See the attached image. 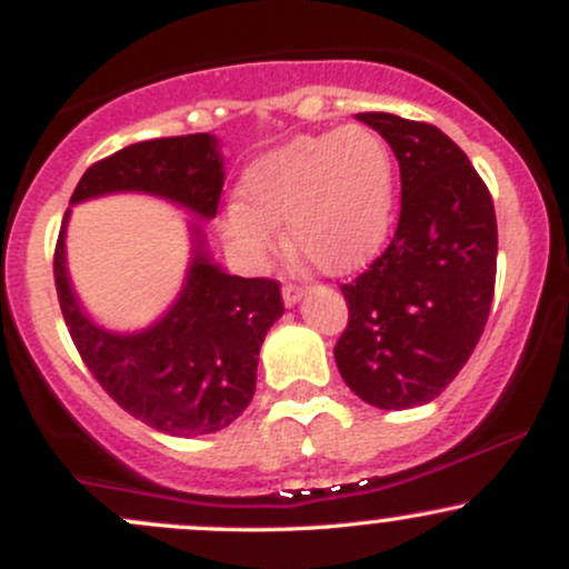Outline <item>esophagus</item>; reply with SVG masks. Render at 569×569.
Returning <instances> with one entry per match:
<instances>
[{"label":"esophagus","mask_w":569,"mask_h":569,"mask_svg":"<svg viewBox=\"0 0 569 569\" xmlns=\"http://www.w3.org/2000/svg\"><path fill=\"white\" fill-rule=\"evenodd\" d=\"M302 297H305L302 286H293V283H286L283 286V305L286 307H293Z\"/></svg>","instance_id":"obj_1"}]
</instances>
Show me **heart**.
Returning <instances> with one entry per match:
<instances>
[{
    "instance_id": "heart-1",
    "label": "heart",
    "mask_w": 569,
    "mask_h": 569,
    "mask_svg": "<svg viewBox=\"0 0 569 569\" xmlns=\"http://www.w3.org/2000/svg\"><path fill=\"white\" fill-rule=\"evenodd\" d=\"M240 198L224 213V238L240 259L259 264L291 243L326 272H350L375 259L396 211V158L367 126L293 136L253 160Z\"/></svg>"
}]
</instances>
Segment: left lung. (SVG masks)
<instances>
[{"label": "left lung", "instance_id": "1", "mask_svg": "<svg viewBox=\"0 0 569 569\" xmlns=\"http://www.w3.org/2000/svg\"><path fill=\"white\" fill-rule=\"evenodd\" d=\"M401 168V217L390 246L342 286L350 321L337 369L377 409L433 401L485 331L498 270L492 194L457 143L428 122L363 112Z\"/></svg>", "mask_w": 569, "mask_h": 569}]
</instances>
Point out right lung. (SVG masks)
<instances>
[{
  "label": "right lung",
  "mask_w": 569,
  "mask_h": 569,
  "mask_svg": "<svg viewBox=\"0 0 569 569\" xmlns=\"http://www.w3.org/2000/svg\"><path fill=\"white\" fill-rule=\"evenodd\" d=\"M224 158L211 133L152 139L90 166L71 206L114 192H143L192 213L187 278L176 302L141 331H109L84 312L67 270L63 217L56 246V291L63 321L98 385L143 426L168 436L217 433L243 415L257 390V363L270 326L283 316L270 278L230 276L208 253L202 219L217 217Z\"/></svg>",
  "instance_id": "add662e5"
}]
</instances>
